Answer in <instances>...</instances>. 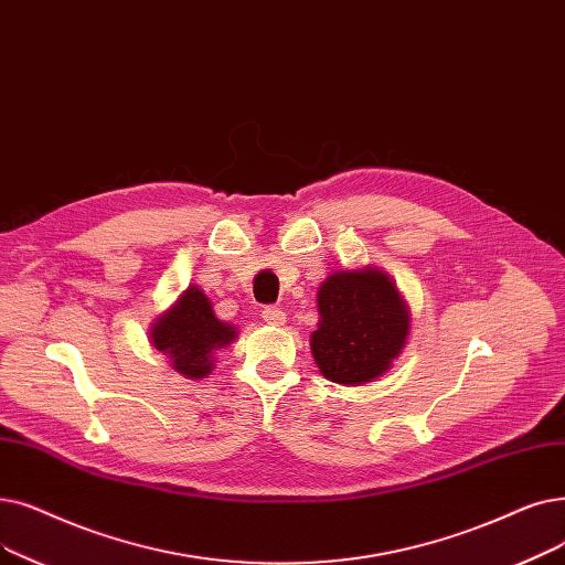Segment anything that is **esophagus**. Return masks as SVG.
Masks as SVG:
<instances>
[{
  "instance_id": "obj_1",
  "label": "esophagus",
  "mask_w": 565,
  "mask_h": 565,
  "mask_svg": "<svg viewBox=\"0 0 565 565\" xmlns=\"http://www.w3.org/2000/svg\"><path fill=\"white\" fill-rule=\"evenodd\" d=\"M260 318L267 323V326H284L286 323V311L281 307H275L269 305L260 311Z\"/></svg>"
}]
</instances>
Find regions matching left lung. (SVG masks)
Segmentation results:
<instances>
[{
  "label": "left lung",
  "mask_w": 565,
  "mask_h": 565,
  "mask_svg": "<svg viewBox=\"0 0 565 565\" xmlns=\"http://www.w3.org/2000/svg\"><path fill=\"white\" fill-rule=\"evenodd\" d=\"M318 313L311 351L318 370L334 383L379 379L406 343L408 311L381 269L328 277L318 290Z\"/></svg>",
  "instance_id": "1"
}]
</instances>
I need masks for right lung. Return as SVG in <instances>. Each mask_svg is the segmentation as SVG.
Segmentation results:
<instances>
[{
    "label": "right lung",
    "instance_id": "right-lung-1",
    "mask_svg": "<svg viewBox=\"0 0 565 565\" xmlns=\"http://www.w3.org/2000/svg\"><path fill=\"white\" fill-rule=\"evenodd\" d=\"M233 339L235 328L216 321L210 300L195 286L184 290L180 302L152 328L154 349L168 355L173 370L189 379L207 376L214 351L224 349Z\"/></svg>",
    "mask_w": 565,
    "mask_h": 565
}]
</instances>
